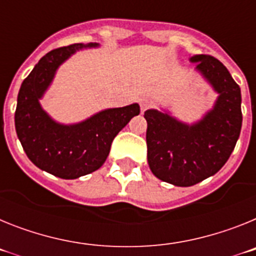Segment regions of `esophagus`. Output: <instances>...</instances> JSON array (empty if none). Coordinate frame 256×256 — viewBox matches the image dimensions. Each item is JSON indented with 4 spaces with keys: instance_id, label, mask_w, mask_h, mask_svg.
<instances>
[{
    "instance_id": "1",
    "label": "esophagus",
    "mask_w": 256,
    "mask_h": 256,
    "mask_svg": "<svg viewBox=\"0 0 256 256\" xmlns=\"http://www.w3.org/2000/svg\"><path fill=\"white\" fill-rule=\"evenodd\" d=\"M140 106H141V112H144L148 108H150L152 106V101L148 100V98H141L140 100Z\"/></svg>"
}]
</instances>
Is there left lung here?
<instances>
[{"label": "left lung", "mask_w": 256, "mask_h": 256, "mask_svg": "<svg viewBox=\"0 0 256 256\" xmlns=\"http://www.w3.org/2000/svg\"><path fill=\"white\" fill-rule=\"evenodd\" d=\"M190 61L218 94L212 108L194 123L180 120L168 110L144 112L148 166L156 178L180 187L194 186L220 170L242 126L241 90L227 68L209 55Z\"/></svg>", "instance_id": "left-lung-1"}]
</instances>
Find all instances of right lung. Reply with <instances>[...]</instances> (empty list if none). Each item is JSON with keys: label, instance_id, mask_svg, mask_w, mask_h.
Returning <instances> with one entry per match:
<instances>
[{"label": "right lung", "instance_id": "add662e5", "mask_svg": "<svg viewBox=\"0 0 256 256\" xmlns=\"http://www.w3.org/2000/svg\"><path fill=\"white\" fill-rule=\"evenodd\" d=\"M97 47L100 44H76L48 52L24 79L18 94L15 130L22 148L36 166L62 180H76L101 168L115 136L140 114L138 104H130L62 124L42 108L40 100L60 65L76 51Z\"/></svg>", "mask_w": 256, "mask_h": 256}]
</instances>
